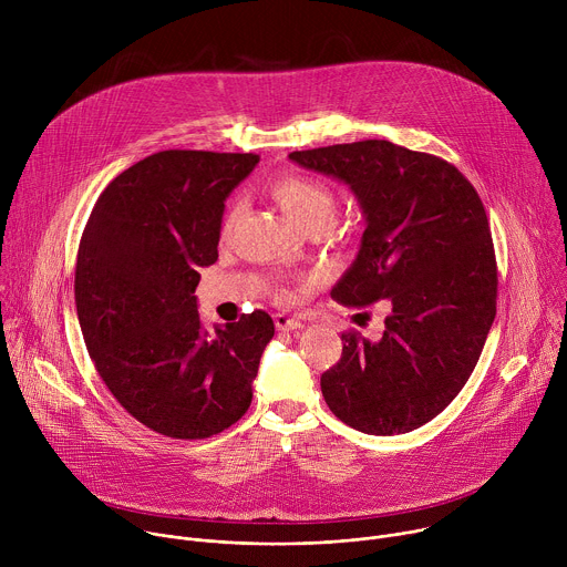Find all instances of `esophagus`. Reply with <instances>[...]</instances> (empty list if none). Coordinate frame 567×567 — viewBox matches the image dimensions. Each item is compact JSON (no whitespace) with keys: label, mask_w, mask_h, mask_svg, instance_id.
Instances as JSON below:
<instances>
[{"label":"esophagus","mask_w":567,"mask_h":567,"mask_svg":"<svg viewBox=\"0 0 567 567\" xmlns=\"http://www.w3.org/2000/svg\"><path fill=\"white\" fill-rule=\"evenodd\" d=\"M274 322H276V328H278L280 332H296V330H302V328H305L300 320H296V318H291V316H287V313H276V316H274Z\"/></svg>","instance_id":"esophagus-1"}]
</instances>
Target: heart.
Here are the masks:
<instances>
[{"label": "heart", "instance_id": "heart-1", "mask_svg": "<svg viewBox=\"0 0 567 567\" xmlns=\"http://www.w3.org/2000/svg\"><path fill=\"white\" fill-rule=\"evenodd\" d=\"M271 197L278 202L287 219L302 230L313 224L330 226L337 210L334 193L322 182L302 177V175H287L276 179L271 184ZM237 213H239V204L230 202L219 221L221 237H226L235 226Z\"/></svg>", "mask_w": 567, "mask_h": 567}]
</instances>
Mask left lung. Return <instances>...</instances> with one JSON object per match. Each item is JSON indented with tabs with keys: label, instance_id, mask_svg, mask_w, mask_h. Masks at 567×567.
<instances>
[{
	"label": "left lung",
	"instance_id": "left-lung-1",
	"mask_svg": "<svg viewBox=\"0 0 567 567\" xmlns=\"http://www.w3.org/2000/svg\"><path fill=\"white\" fill-rule=\"evenodd\" d=\"M289 158L346 184L365 219L359 254L332 298L348 307L385 300L390 309L381 339L341 337V361L320 377L322 396L361 433L415 431L464 388L496 318L487 213L449 161L390 141Z\"/></svg>",
	"mask_w": 567,
	"mask_h": 567
}]
</instances>
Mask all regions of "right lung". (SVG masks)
<instances>
[{
    "label": "right lung",
    "mask_w": 567,
    "mask_h": 567,
    "mask_svg": "<svg viewBox=\"0 0 567 567\" xmlns=\"http://www.w3.org/2000/svg\"><path fill=\"white\" fill-rule=\"evenodd\" d=\"M258 154L166 150L99 197L75 262V311L90 357L121 406L175 440H204L251 406L267 311L204 330L195 289L217 260L224 202Z\"/></svg>",
    "instance_id": "add662e5"
}]
</instances>
